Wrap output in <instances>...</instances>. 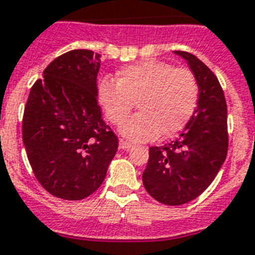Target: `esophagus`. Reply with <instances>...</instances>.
<instances>
[{"instance_id": "obj_1", "label": "esophagus", "mask_w": 255, "mask_h": 255, "mask_svg": "<svg viewBox=\"0 0 255 255\" xmlns=\"http://www.w3.org/2000/svg\"><path fill=\"white\" fill-rule=\"evenodd\" d=\"M119 148H121V149H129V148H132V144H131V142H128V141H124V140H121V141H119Z\"/></svg>"}]
</instances>
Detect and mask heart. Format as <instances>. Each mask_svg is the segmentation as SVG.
I'll use <instances>...</instances> for the list:
<instances>
[{"instance_id":"heart-1","label":"heart","mask_w":255,"mask_h":255,"mask_svg":"<svg viewBox=\"0 0 255 255\" xmlns=\"http://www.w3.org/2000/svg\"><path fill=\"white\" fill-rule=\"evenodd\" d=\"M103 113L115 126L123 123L137 103L136 117L122 126L124 137L148 141L182 131L198 101V82L191 70L158 60H145L124 68L118 80L103 78L97 88Z\"/></svg>"}]
</instances>
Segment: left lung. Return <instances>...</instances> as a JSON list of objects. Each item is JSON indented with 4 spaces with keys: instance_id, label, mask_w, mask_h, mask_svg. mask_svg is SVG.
<instances>
[{
    "instance_id": "1",
    "label": "left lung",
    "mask_w": 255,
    "mask_h": 255,
    "mask_svg": "<svg viewBox=\"0 0 255 255\" xmlns=\"http://www.w3.org/2000/svg\"><path fill=\"white\" fill-rule=\"evenodd\" d=\"M198 82V106L177 140L150 146L142 173L148 194L167 206L191 202L212 183L228 152L227 102L214 72L196 56L174 51Z\"/></svg>"
}]
</instances>
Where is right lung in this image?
Wrapping results in <instances>:
<instances>
[{"label":"right lung","instance_id":"right-lung-1","mask_svg":"<svg viewBox=\"0 0 255 255\" xmlns=\"http://www.w3.org/2000/svg\"><path fill=\"white\" fill-rule=\"evenodd\" d=\"M101 55L73 49L53 60L31 88L22 138L35 177L56 198L81 200L102 185L118 137L97 99Z\"/></svg>","mask_w":255,"mask_h":255}]
</instances>
